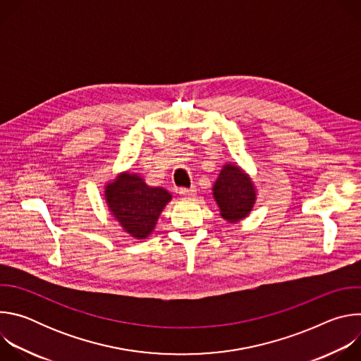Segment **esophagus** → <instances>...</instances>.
Wrapping results in <instances>:
<instances>
[{
  "label": "esophagus",
  "instance_id": "34e87169",
  "mask_svg": "<svg viewBox=\"0 0 361 361\" xmlns=\"http://www.w3.org/2000/svg\"><path fill=\"white\" fill-rule=\"evenodd\" d=\"M197 192L195 187H190V188H180V194L184 197V198H191L194 197Z\"/></svg>",
  "mask_w": 361,
  "mask_h": 361
}]
</instances>
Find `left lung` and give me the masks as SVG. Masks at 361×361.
I'll use <instances>...</instances> for the list:
<instances>
[{
	"mask_svg": "<svg viewBox=\"0 0 361 361\" xmlns=\"http://www.w3.org/2000/svg\"><path fill=\"white\" fill-rule=\"evenodd\" d=\"M213 197L220 209V216L234 224L252 212L257 190L251 177L241 167L227 163L213 185Z\"/></svg>",
	"mask_w": 361,
	"mask_h": 361,
	"instance_id": "obj_1",
	"label": "left lung"
}]
</instances>
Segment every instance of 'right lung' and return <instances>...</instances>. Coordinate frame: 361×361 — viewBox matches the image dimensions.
I'll list each match as a JSON object with an SVG mask.
<instances>
[{
  "label": "right lung",
  "instance_id": "1",
  "mask_svg": "<svg viewBox=\"0 0 361 361\" xmlns=\"http://www.w3.org/2000/svg\"><path fill=\"white\" fill-rule=\"evenodd\" d=\"M104 197L114 220L137 240H144L152 233L173 198L166 188L149 187L141 176L130 171H123L107 183Z\"/></svg>",
  "mask_w": 361,
  "mask_h": 361
}]
</instances>
